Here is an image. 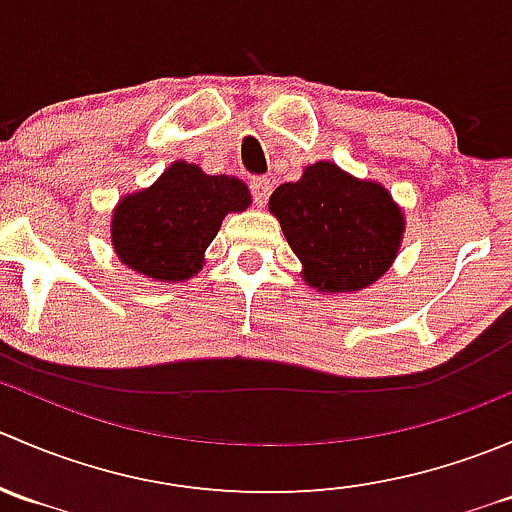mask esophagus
<instances>
[{"mask_svg": "<svg viewBox=\"0 0 512 512\" xmlns=\"http://www.w3.org/2000/svg\"><path fill=\"white\" fill-rule=\"evenodd\" d=\"M250 193H252V200H255V205H265L267 198H270L272 193V180L270 178H252L250 180Z\"/></svg>", "mask_w": 512, "mask_h": 512, "instance_id": "obj_1", "label": "esophagus"}]
</instances>
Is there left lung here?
I'll use <instances>...</instances> for the list:
<instances>
[{"label":"left lung","instance_id":"left-lung-1","mask_svg":"<svg viewBox=\"0 0 512 512\" xmlns=\"http://www.w3.org/2000/svg\"><path fill=\"white\" fill-rule=\"evenodd\" d=\"M270 210L307 282L324 292H354L379 280L404 232V215L386 188L327 160L309 165L297 183L280 185Z\"/></svg>","mask_w":512,"mask_h":512}]
</instances>
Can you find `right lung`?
Instances as JSON below:
<instances>
[{
	"mask_svg": "<svg viewBox=\"0 0 512 512\" xmlns=\"http://www.w3.org/2000/svg\"><path fill=\"white\" fill-rule=\"evenodd\" d=\"M250 205L245 183L205 175L178 160L148 190L128 195L113 213L116 255L131 270L163 282H180L203 267L205 247L230 210Z\"/></svg>",
	"mask_w": 512,
	"mask_h": 512,
	"instance_id": "add662e5",
	"label": "right lung"
}]
</instances>
